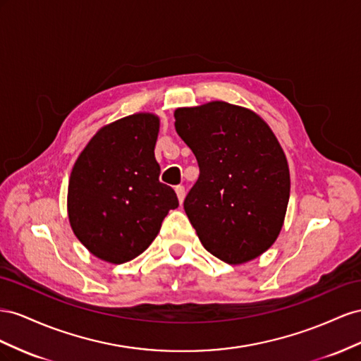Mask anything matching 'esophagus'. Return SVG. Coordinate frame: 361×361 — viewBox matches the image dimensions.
I'll return each mask as SVG.
<instances>
[{
	"mask_svg": "<svg viewBox=\"0 0 361 361\" xmlns=\"http://www.w3.org/2000/svg\"><path fill=\"white\" fill-rule=\"evenodd\" d=\"M175 193H177V198L181 204L184 201V197H186V190H184L183 186H177V188H175Z\"/></svg>",
	"mask_w": 361,
	"mask_h": 361,
	"instance_id": "obj_1",
	"label": "esophagus"
}]
</instances>
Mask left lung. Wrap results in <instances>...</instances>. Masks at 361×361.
<instances>
[{
    "label": "left lung",
    "instance_id": "left-lung-1",
    "mask_svg": "<svg viewBox=\"0 0 361 361\" xmlns=\"http://www.w3.org/2000/svg\"><path fill=\"white\" fill-rule=\"evenodd\" d=\"M175 130L198 160L184 212L202 246L228 264L271 248L284 225L290 172L267 122L251 109L210 101L173 111Z\"/></svg>",
    "mask_w": 361,
    "mask_h": 361
}]
</instances>
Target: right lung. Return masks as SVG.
Masks as SVG:
<instances>
[{
  "label": "right lung",
  "instance_id": "right-lung-1",
  "mask_svg": "<svg viewBox=\"0 0 361 361\" xmlns=\"http://www.w3.org/2000/svg\"><path fill=\"white\" fill-rule=\"evenodd\" d=\"M160 118L149 111L101 127L80 152L68 184V218L77 239L97 259L121 264L157 238L172 188L159 181L154 148Z\"/></svg>",
  "mask_w": 361,
  "mask_h": 361
}]
</instances>
